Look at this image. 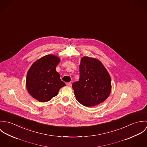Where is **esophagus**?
Masks as SVG:
<instances>
[{
  "label": "esophagus",
  "instance_id": "obj_1",
  "mask_svg": "<svg viewBox=\"0 0 147 147\" xmlns=\"http://www.w3.org/2000/svg\"><path fill=\"white\" fill-rule=\"evenodd\" d=\"M66 85L68 86H72V83H67Z\"/></svg>",
  "mask_w": 147,
  "mask_h": 147
}]
</instances>
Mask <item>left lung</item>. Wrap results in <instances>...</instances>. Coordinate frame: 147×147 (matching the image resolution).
<instances>
[{
  "instance_id": "left-lung-1",
  "label": "left lung",
  "mask_w": 147,
  "mask_h": 147,
  "mask_svg": "<svg viewBox=\"0 0 147 147\" xmlns=\"http://www.w3.org/2000/svg\"><path fill=\"white\" fill-rule=\"evenodd\" d=\"M79 70V80L72 84L77 101L86 107L105 101L111 92V81L103 64L96 58L83 57Z\"/></svg>"
}]
</instances>
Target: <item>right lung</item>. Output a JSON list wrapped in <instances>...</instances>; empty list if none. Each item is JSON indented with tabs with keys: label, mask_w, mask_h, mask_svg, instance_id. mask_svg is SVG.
I'll list each match as a JSON object with an SVG mask.
<instances>
[{
	"label": "right lung",
	"mask_w": 147,
	"mask_h": 147,
	"mask_svg": "<svg viewBox=\"0 0 147 147\" xmlns=\"http://www.w3.org/2000/svg\"><path fill=\"white\" fill-rule=\"evenodd\" d=\"M60 61L57 56L49 54L31 65L26 75V86L32 97L41 102L49 101L65 85L56 71V67Z\"/></svg>",
	"instance_id": "obj_1"
}]
</instances>
